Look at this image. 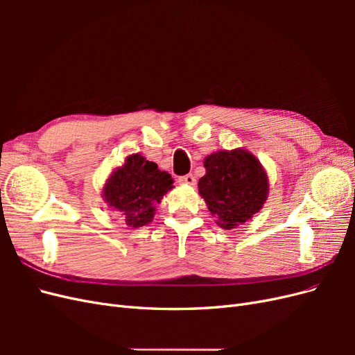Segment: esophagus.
<instances>
[{
  "label": "esophagus",
  "instance_id": "1",
  "mask_svg": "<svg viewBox=\"0 0 355 355\" xmlns=\"http://www.w3.org/2000/svg\"><path fill=\"white\" fill-rule=\"evenodd\" d=\"M179 182L180 184H184V185H189V187H194L196 185V178L192 176V175H185V176H182V178H179Z\"/></svg>",
  "mask_w": 355,
  "mask_h": 355
}]
</instances>
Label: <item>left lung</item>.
Masks as SVG:
<instances>
[{
	"label": "left lung",
	"instance_id": "left-lung-1",
	"mask_svg": "<svg viewBox=\"0 0 355 355\" xmlns=\"http://www.w3.org/2000/svg\"><path fill=\"white\" fill-rule=\"evenodd\" d=\"M204 167L198 192L220 228H237L263 207L270 179L261 161L247 149L213 153L204 158Z\"/></svg>",
	"mask_w": 355,
	"mask_h": 355
}]
</instances>
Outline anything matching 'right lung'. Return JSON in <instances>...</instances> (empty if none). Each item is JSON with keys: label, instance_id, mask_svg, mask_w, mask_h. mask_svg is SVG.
<instances>
[{"label": "right lung", "instance_id": "1", "mask_svg": "<svg viewBox=\"0 0 355 355\" xmlns=\"http://www.w3.org/2000/svg\"><path fill=\"white\" fill-rule=\"evenodd\" d=\"M173 188V179L161 171L153 161L132 154L124 164L112 170L102 188L108 207L118 211L130 228H141L153 222L157 204Z\"/></svg>", "mask_w": 355, "mask_h": 355}]
</instances>
